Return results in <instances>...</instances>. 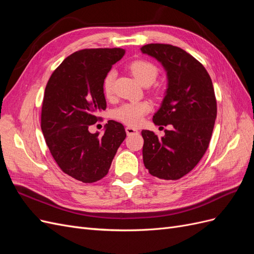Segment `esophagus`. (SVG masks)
<instances>
[{
	"label": "esophagus",
	"instance_id": "1",
	"mask_svg": "<svg viewBox=\"0 0 254 254\" xmlns=\"http://www.w3.org/2000/svg\"><path fill=\"white\" fill-rule=\"evenodd\" d=\"M126 133H127V135H130V134H134V133H136L137 132V130L135 129V128H133V127H130V126H128V127H126Z\"/></svg>",
	"mask_w": 254,
	"mask_h": 254
}]
</instances>
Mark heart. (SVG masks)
<instances>
[{
  "label": "heart",
  "instance_id": "heart-1",
  "mask_svg": "<svg viewBox=\"0 0 254 254\" xmlns=\"http://www.w3.org/2000/svg\"><path fill=\"white\" fill-rule=\"evenodd\" d=\"M129 70L134 77L144 86H149L158 77V67L147 60H135L130 64ZM114 72L109 71L103 79V92L106 97H110L113 91ZM151 110L147 102H131L121 105L113 110V118L129 126H136Z\"/></svg>",
  "mask_w": 254,
  "mask_h": 254
}]
</instances>
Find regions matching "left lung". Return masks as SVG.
Here are the masks:
<instances>
[{
	"mask_svg": "<svg viewBox=\"0 0 254 254\" xmlns=\"http://www.w3.org/2000/svg\"><path fill=\"white\" fill-rule=\"evenodd\" d=\"M141 51L160 61L167 72L166 94L152 121L158 126H173L161 139L142 130L143 162L150 175L178 180L193 170L209 147L217 115L212 79L197 59L178 47L150 43Z\"/></svg>",
	"mask_w": 254,
	"mask_h": 254,
	"instance_id": "1",
	"label": "left lung"
}]
</instances>
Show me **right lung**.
Segmentation results:
<instances>
[{"mask_svg":"<svg viewBox=\"0 0 254 254\" xmlns=\"http://www.w3.org/2000/svg\"><path fill=\"white\" fill-rule=\"evenodd\" d=\"M123 49H86L66 57L53 72L44 91L41 129L51 155L64 174L93 183L108 174L126 137L121 123L108 121L104 135L89 127L107 104L103 79L124 56Z\"/></svg>","mask_w":254,"mask_h":254,"instance_id":"add662e5","label":"right lung"}]
</instances>
